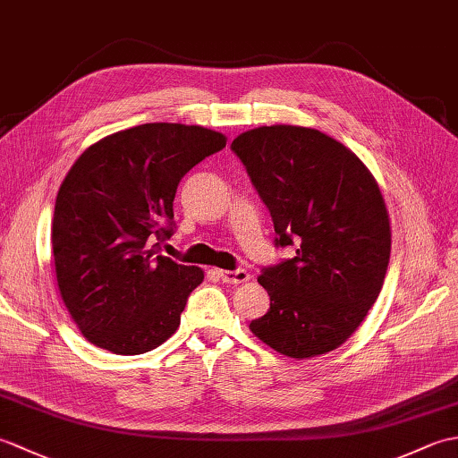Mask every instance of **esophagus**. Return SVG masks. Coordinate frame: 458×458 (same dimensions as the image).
Masks as SVG:
<instances>
[{
	"label": "esophagus",
	"instance_id": "esophagus-1",
	"mask_svg": "<svg viewBox=\"0 0 458 458\" xmlns=\"http://www.w3.org/2000/svg\"><path fill=\"white\" fill-rule=\"evenodd\" d=\"M218 276H220L224 284L238 285V284H246V281H250V271H246V269H234V271L220 269Z\"/></svg>",
	"mask_w": 458,
	"mask_h": 458
}]
</instances>
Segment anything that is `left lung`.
Wrapping results in <instances>:
<instances>
[{"instance_id":"obj_1","label":"left lung","mask_w":458,"mask_h":458,"mask_svg":"<svg viewBox=\"0 0 458 458\" xmlns=\"http://www.w3.org/2000/svg\"><path fill=\"white\" fill-rule=\"evenodd\" d=\"M234 151L295 258L261 269L269 310L250 328L289 358L327 354L350 338L382 291L392 230L372 173L343 143L299 125L238 135Z\"/></svg>"}]
</instances>
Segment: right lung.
Masks as SVG:
<instances>
[{"label": "right lung", "instance_id": "1", "mask_svg": "<svg viewBox=\"0 0 458 458\" xmlns=\"http://www.w3.org/2000/svg\"><path fill=\"white\" fill-rule=\"evenodd\" d=\"M226 138L200 125L143 123L90 145L56 194L58 291L81 333L114 354H143L181 325L204 274L161 256L181 179Z\"/></svg>", "mask_w": 458, "mask_h": 458}]
</instances>
